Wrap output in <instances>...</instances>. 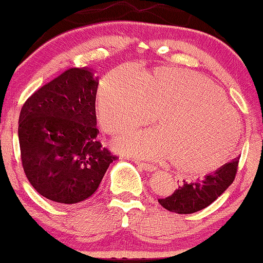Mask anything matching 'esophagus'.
<instances>
[{
	"instance_id": "esophagus-1",
	"label": "esophagus",
	"mask_w": 263,
	"mask_h": 263,
	"mask_svg": "<svg viewBox=\"0 0 263 263\" xmlns=\"http://www.w3.org/2000/svg\"><path fill=\"white\" fill-rule=\"evenodd\" d=\"M135 162L138 164V166L144 168L145 171H148V172H154L157 167L153 166V164H149V163H146V162H141V161H138V160H135Z\"/></svg>"
}]
</instances>
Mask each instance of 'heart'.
<instances>
[{
    "label": "heart",
    "mask_w": 263,
    "mask_h": 263,
    "mask_svg": "<svg viewBox=\"0 0 263 263\" xmlns=\"http://www.w3.org/2000/svg\"><path fill=\"white\" fill-rule=\"evenodd\" d=\"M100 122L110 135L152 122L159 127L123 136L118 147L145 158H169L184 172H206L230 157L241 133L239 116L219 88L179 68L140 74L131 67L105 75L97 94Z\"/></svg>",
    "instance_id": "1"
}]
</instances>
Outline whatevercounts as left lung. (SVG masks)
Returning <instances> with one entry per match:
<instances>
[{"mask_svg":"<svg viewBox=\"0 0 263 263\" xmlns=\"http://www.w3.org/2000/svg\"><path fill=\"white\" fill-rule=\"evenodd\" d=\"M239 160L228 162L216 172L210 173L195 182L183 181L172 195L159 198L158 202L166 210L189 215L210 205L232 184L238 172Z\"/></svg>","mask_w":263,"mask_h":263,"instance_id":"obj_1","label":"left lung"}]
</instances>
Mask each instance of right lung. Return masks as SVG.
Segmentation results:
<instances>
[{
    "instance_id": "right-lung-1",
    "label": "right lung",
    "mask_w": 263,
    "mask_h": 263,
    "mask_svg": "<svg viewBox=\"0 0 263 263\" xmlns=\"http://www.w3.org/2000/svg\"><path fill=\"white\" fill-rule=\"evenodd\" d=\"M97 86L90 69L70 68L22 106V164L31 185L50 201L77 204L90 198L117 158L96 139Z\"/></svg>"
}]
</instances>
